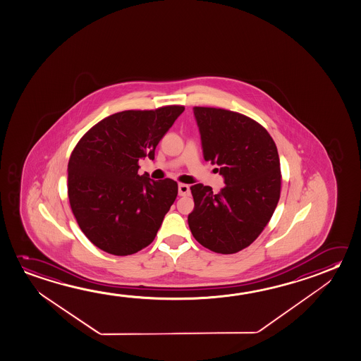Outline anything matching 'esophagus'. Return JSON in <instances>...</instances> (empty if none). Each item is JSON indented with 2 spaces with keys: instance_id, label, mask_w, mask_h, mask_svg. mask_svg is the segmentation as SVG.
Masks as SVG:
<instances>
[{
  "instance_id": "obj_1",
  "label": "esophagus",
  "mask_w": 361,
  "mask_h": 361,
  "mask_svg": "<svg viewBox=\"0 0 361 361\" xmlns=\"http://www.w3.org/2000/svg\"><path fill=\"white\" fill-rule=\"evenodd\" d=\"M178 193H179L180 197H185V195H188L189 193H190L188 184H179V185H178Z\"/></svg>"
}]
</instances>
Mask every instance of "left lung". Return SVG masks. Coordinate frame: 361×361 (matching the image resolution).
<instances>
[{
	"mask_svg": "<svg viewBox=\"0 0 361 361\" xmlns=\"http://www.w3.org/2000/svg\"><path fill=\"white\" fill-rule=\"evenodd\" d=\"M204 161L217 164L219 193L202 183L190 187L195 209L188 216L195 240L231 255L250 246L267 226L280 200V158L264 126L246 115L195 106Z\"/></svg>",
	"mask_w": 361,
	"mask_h": 361,
	"instance_id": "obj_1",
	"label": "left lung"
}]
</instances>
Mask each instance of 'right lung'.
Segmentation results:
<instances>
[{
    "instance_id": "1",
    "label": "right lung",
    "mask_w": 361,
    "mask_h": 361,
    "mask_svg": "<svg viewBox=\"0 0 361 361\" xmlns=\"http://www.w3.org/2000/svg\"><path fill=\"white\" fill-rule=\"evenodd\" d=\"M184 106L126 110L92 126L68 164V195L76 222L97 248L128 256L149 246L177 198L173 179L137 174Z\"/></svg>"
}]
</instances>
